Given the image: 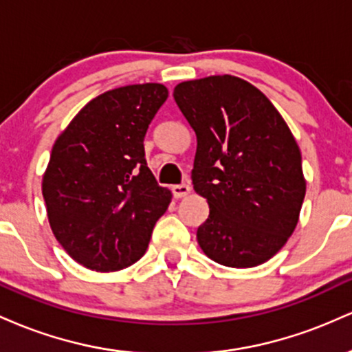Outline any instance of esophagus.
I'll return each mask as SVG.
<instances>
[{
	"instance_id": "obj_1",
	"label": "esophagus",
	"mask_w": 352,
	"mask_h": 352,
	"mask_svg": "<svg viewBox=\"0 0 352 352\" xmlns=\"http://www.w3.org/2000/svg\"><path fill=\"white\" fill-rule=\"evenodd\" d=\"M190 185L187 184H180V185H173L172 187V193L175 199H184V197H187L190 193Z\"/></svg>"
}]
</instances>
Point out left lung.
Wrapping results in <instances>:
<instances>
[{"label": "left lung", "mask_w": 352, "mask_h": 352, "mask_svg": "<svg viewBox=\"0 0 352 352\" xmlns=\"http://www.w3.org/2000/svg\"><path fill=\"white\" fill-rule=\"evenodd\" d=\"M173 99L195 131L193 190L210 207L200 248L232 268L265 263L292 236L305 200L292 131L260 89L235 76L185 80Z\"/></svg>", "instance_id": "left-lung-1"}]
</instances>
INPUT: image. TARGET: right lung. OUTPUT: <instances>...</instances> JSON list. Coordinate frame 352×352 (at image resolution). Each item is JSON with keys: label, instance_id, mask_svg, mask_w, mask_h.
Returning <instances> with one entry per match:
<instances>
[{"label": "right lung", "instance_id": "1", "mask_svg": "<svg viewBox=\"0 0 352 352\" xmlns=\"http://www.w3.org/2000/svg\"><path fill=\"white\" fill-rule=\"evenodd\" d=\"M162 84L112 89L87 102L52 145L43 197L56 240L79 265L117 272L144 256L172 200L145 162Z\"/></svg>", "mask_w": 352, "mask_h": 352}]
</instances>
